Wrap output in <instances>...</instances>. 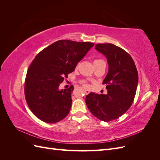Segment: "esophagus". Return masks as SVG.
Returning <instances> with one entry per match:
<instances>
[{"label": "esophagus", "mask_w": 160, "mask_h": 160, "mask_svg": "<svg viewBox=\"0 0 160 160\" xmlns=\"http://www.w3.org/2000/svg\"><path fill=\"white\" fill-rule=\"evenodd\" d=\"M84 92H85V93L86 95H88V94H89V93H90V91L88 90V89H85V90H84Z\"/></svg>", "instance_id": "34e87169"}]
</instances>
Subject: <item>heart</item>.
<instances>
[{
    "label": "heart",
    "mask_w": 160,
    "mask_h": 160,
    "mask_svg": "<svg viewBox=\"0 0 160 160\" xmlns=\"http://www.w3.org/2000/svg\"><path fill=\"white\" fill-rule=\"evenodd\" d=\"M101 59H96V60H95L94 61V62H96V61H100ZM82 83H83V85L85 86V87H87L88 86V85H87V83H86V82L85 81H82Z\"/></svg>",
    "instance_id": "obj_1"
}]
</instances>
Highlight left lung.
<instances>
[{"label": "left lung", "mask_w": 160, "mask_h": 160, "mask_svg": "<svg viewBox=\"0 0 160 160\" xmlns=\"http://www.w3.org/2000/svg\"><path fill=\"white\" fill-rule=\"evenodd\" d=\"M95 49L107 58L109 70L103 81L108 94L91 93L86 96L88 109L105 122L119 118L132 105L138 83V72L129 53L111 43L97 44Z\"/></svg>", "instance_id": "1"}]
</instances>
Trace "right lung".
Returning <instances> with one entry per match:
<instances>
[{
  "instance_id": "1",
  "label": "right lung",
  "mask_w": 160,
  "mask_h": 160,
  "mask_svg": "<svg viewBox=\"0 0 160 160\" xmlns=\"http://www.w3.org/2000/svg\"><path fill=\"white\" fill-rule=\"evenodd\" d=\"M94 44L60 40L38 53L28 67L25 95L28 108L42 122L55 123L69 113L72 99L69 88L59 89Z\"/></svg>"
}]
</instances>
